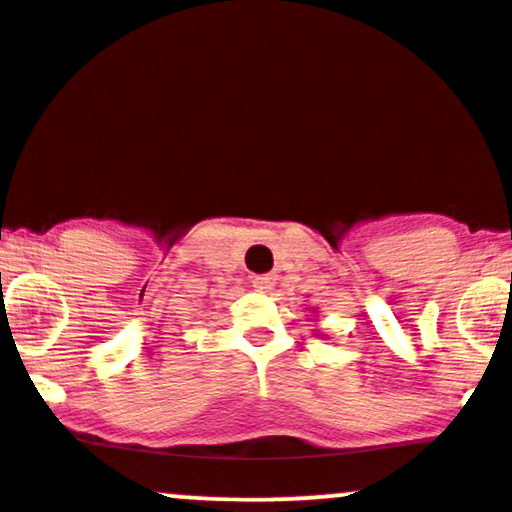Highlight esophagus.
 <instances>
[{"label":"esophagus","mask_w":512,"mask_h":512,"mask_svg":"<svg viewBox=\"0 0 512 512\" xmlns=\"http://www.w3.org/2000/svg\"><path fill=\"white\" fill-rule=\"evenodd\" d=\"M274 284H277V274H257V277H252V287L262 294L270 292Z\"/></svg>","instance_id":"obj_1"}]
</instances>
